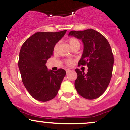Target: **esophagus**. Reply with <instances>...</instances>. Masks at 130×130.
Masks as SVG:
<instances>
[{
	"label": "esophagus",
	"instance_id": "1",
	"mask_svg": "<svg viewBox=\"0 0 130 130\" xmlns=\"http://www.w3.org/2000/svg\"><path fill=\"white\" fill-rule=\"evenodd\" d=\"M70 71H71V70H70V69H68V68H67V69H66V72H67V73H69Z\"/></svg>",
	"mask_w": 130,
	"mask_h": 130
}]
</instances>
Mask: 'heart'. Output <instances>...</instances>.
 Instances as JSON below:
<instances>
[{"mask_svg":"<svg viewBox=\"0 0 130 130\" xmlns=\"http://www.w3.org/2000/svg\"><path fill=\"white\" fill-rule=\"evenodd\" d=\"M68 43H69L70 46H71V48H72L73 47H74V46L77 45V44L80 45L79 41L78 40L76 39V38H74V37H71V38H70L69 39H68ZM57 46H58L57 44H56V45H55L54 47V51H56L57 50ZM73 60H72V59H67V60H65V63H66L67 65H71L73 64Z\"/></svg>","mask_w":130,"mask_h":130,"instance_id":"obj_1","label":"heart"}]
</instances>
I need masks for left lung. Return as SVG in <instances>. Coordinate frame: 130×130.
I'll list each match as a JSON object with an SVG mask.
<instances>
[{
    "instance_id": "8db88e82",
    "label": "left lung",
    "mask_w": 130,
    "mask_h": 130,
    "mask_svg": "<svg viewBox=\"0 0 130 130\" xmlns=\"http://www.w3.org/2000/svg\"><path fill=\"white\" fill-rule=\"evenodd\" d=\"M68 35L82 40L84 50L78 65L88 67L87 73L75 70L77 77L74 86L77 93L88 100L100 97L106 90L112 74L114 60L109 43L93 29L71 31Z\"/></svg>"
}]
</instances>
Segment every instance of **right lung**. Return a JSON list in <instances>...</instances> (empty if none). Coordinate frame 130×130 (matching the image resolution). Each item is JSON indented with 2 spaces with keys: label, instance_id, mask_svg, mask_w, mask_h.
<instances>
[{
  "label": "right lung",
  "instance_id": "obj_1",
  "mask_svg": "<svg viewBox=\"0 0 130 130\" xmlns=\"http://www.w3.org/2000/svg\"><path fill=\"white\" fill-rule=\"evenodd\" d=\"M67 30L37 32L26 40L19 52L18 67L22 83L37 100L47 101L56 96L65 77V70H48L46 63L54 47Z\"/></svg>",
  "mask_w": 130,
  "mask_h": 130
}]
</instances>
